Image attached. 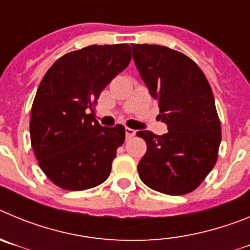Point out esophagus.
Listing matches in <instances>:
<instances>
[{
    "mask_svg": "<svg viewBox=\"0 0 250 250\" xmlns=\"http://www.w3.org/2000/svg\"><path fill=\"white\" fill-rule=\"evenodd\" d=\"M125 134H126V139H131L132 136H135L136 131L134 129H130V127H126V129H125Z\"/></svg>",
    "mask_w": 250,
    "mask_h": 250,
    "instance_id": "esophagus-1",
    "label": "esophagus"
}]
</instances>
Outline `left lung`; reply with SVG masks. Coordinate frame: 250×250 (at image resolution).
<instances>
[{"instance_id":"8db88e82","label":"left lung","mask_w":250,"mask_h":250,"mask_svg":"<svg viewBox=\"0 0 250 250\" xmlns=\"http://www.w3.org/2000/svg\"><path fill=\"white\" fill-rule=\"evenodd\" d=\"M134 61L160 119L169 131L136 135L147 149L138 165L141 182L167 195H184L199 187L218 159L222 126L211 87L190 57L167 46L131 43Z\"/></svg>"}]
</instances>
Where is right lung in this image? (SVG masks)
Returning a JSON list of instances; mask_svg holds the SVG:
<instances>
[{
    "mask_svg": "<svg viewBox=\"0 0 250 250\" xmlns=\"http://www.w3.org/2000/svg\"><path fill=\"white\" fill-rule=\"evenodd\" d=\"M130 60L127 43L87 46L60 57L40 83L31 109V145L41 170L61 189L86 190L109 178L125 127L101 126L94 109Z\"/></svg>",
    "mask_w": 250,
    "mask_h": 250,
    "instance_id": "1",
    "label": "right lung"
}]
</instances>
